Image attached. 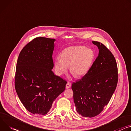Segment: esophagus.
I'll use <instances>...</instances> for the list:
<instances>
[{"instance_id": "esophagus-1", "label": "esophagus", "mask_w": 131, "mask_h": 131, "mask_svg": "<svg viewBox=\"0 0 131 131\" xmlns=\"http://www.w3.org/2000/svg\"><path fill=\"white\" fill-rule=\"evenodd\" d=\"M71 87V84H70V82H68L67 84H66V89H68V88H69L70 87Z\"/></svg>"}]
</instances>
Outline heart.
Instances as JSON below:
<instances>
[{
    "label": "heart",
    "instance_id": "1",
    "mask_svg": "<svg viewBox=\"0 0 131 131\" xmlns=\"http://www.w3.org/2000/svg\"><path fill=\"white\" fill-rule=\"evenodd\" d=\"M61 57H56L54 61L56 72L61 75L67 71L70 65V73L75 77L85 75L88 71L93 59L94 53L85 46H70L63 50Z\"/></svg>",
    "mask_w": 131,
    "mask_h": 131
}]
</instances>
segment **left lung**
Masks as SVG:
<instances>
[{"instance_id": "1", "label": "left lung", "mask_w": 131, "mask_h": 131, "mask_svg": "<svg viewBox=\"0 0 131 131\" xmlns=\"http://www.w3.org/2000/svg\"><path fill=\"white\" fill-rule=\"evenodd\" d=\"M92 43L98 47V56L85 76L72 85L76 111L86 117L96 116L103 111L118 81L117 64L112 53L102 43Z\"/></svg>"}]
</instances>
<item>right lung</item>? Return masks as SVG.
I'll use <instances>...</instances> for the list:
<instances>
[{
  "label": "right lung",
  "instance_id": "right-lung-1",
  "mask_svg": "<svg viewBox=\"0 0 131 131\" xmlns=\"http://www.w3.org/2000/svg\"><path fill=\"white\" fill-rule=\"evenodd\" d=\"M55 41L35 38L23 47L18 58L15 89L25 108L34 114H47L53 102L65 89L67 81L52 70Z\"/></svg>",
  "mask_w": 131,
  "mask_h": 131
}]
</instances>
